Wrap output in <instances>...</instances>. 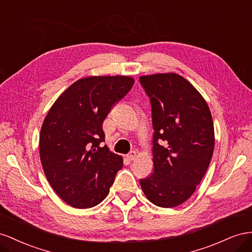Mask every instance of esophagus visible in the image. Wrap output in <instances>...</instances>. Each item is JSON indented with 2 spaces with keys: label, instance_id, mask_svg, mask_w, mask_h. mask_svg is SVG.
Instances as JSON below:
<instances>
[{
  "label": "esophagus",
  "instance_id": "obj_1",
  "mask_svg": "<svg viewBox=\"0 0 252 252\" xmlns=\"http://www.w3.org/2000/svg\"><path fill=\"white\" fill-rule=\"evenodd\" d=\"M135 157H136V152H135V151H131V152L126 155V158H127L128 160L135 159Z\"/></svg>",
  "mask_w": 252,
  "mask_h": 252
}]
</instances>
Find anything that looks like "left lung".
Returning <instances> with one entry per match:
<instances>
[{
	"mask_svg": "<svg viewBox=\"0 0 252 252\" xmlns=\"http://www.w3.org/2000/svg\"><path fill=\"white\" fill-rule=\"evenodd\" d=\"M153 125L154 171L140 179L151 203L162 208L185 203L209 167L214 150L212 116L205 99L174 73L142 76Z\"/></svg>",
	"mask_w": 252,
	"mask_h": 252,
	"instance_id": "left-lung-1",
	"label": "left lung"
}]
</instances>
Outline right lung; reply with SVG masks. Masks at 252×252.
I'll return each instance as SVG.
<instances>
[{
  "label": "right lung",
  "instance_id": "obj_1",
  "mask_svg": "<svg viewBox=\"0 0 252 252\" xmlns=\"http://www.w3.org/2000/svg\"><path fill=\"white\" fill-rule=\"evenodd\" d=\"M134 84L126 76H95L71 84L50 107L40 133V158L48 183L78 209L95 207L110 192L121 156L102 147V124Z\"/></svg>",
  "mask_w": 252,
  "mask_h": 252
}]
</instances>
